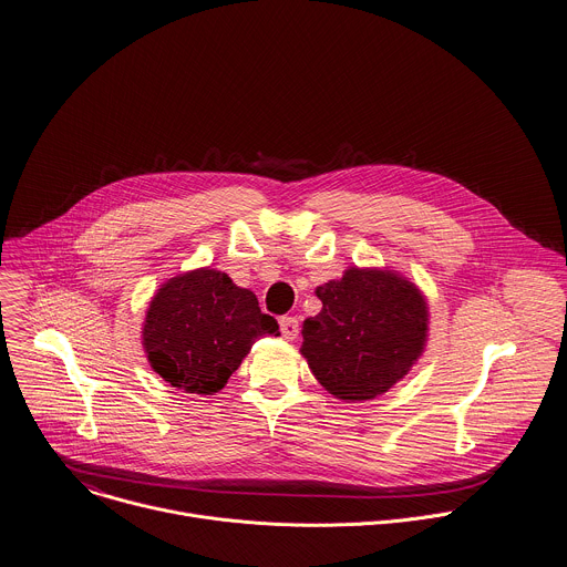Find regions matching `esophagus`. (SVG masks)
Masks as SVG:
<instances>
[{
  "label": "esophagus",
  "mask_w": 567,
  "mask_h": 567,
  "mask_svg": "<svg viewBox=\"0 0 567 567\" xmlns=\"http://www.w3.org/2000/svg\"><path fill=\"white\" fill-rule=\"evenodd\" d=\"M280 331H282V336H285L287 340L298 338V331H300L298 320H296L293 316H282V318H280Z\"/></svg>",
  "instance_id": "esophagus-1"
}]
</instances>
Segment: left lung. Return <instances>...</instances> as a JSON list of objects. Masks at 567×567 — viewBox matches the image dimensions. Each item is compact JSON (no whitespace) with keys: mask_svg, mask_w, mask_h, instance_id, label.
I'll use <instances>...</instances> for the list:
<instances>
[{"mask_svg":"<svg viewBox=\"0 0 567 567\" xmlns=\"http://www.w3.org/2000/svg\"><path fill=\"white\" fill-rule=\"evenodd\" d=\"M318 316L302 324V347L316 381L344 403L388 394L425 351L430 307L403 274L347 267L316 289Z\"/></svg>","mask_w":567,"mask_h":567,"instance_id":"obj_1","label":"left lung"}]
</instances>
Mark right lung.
<instances>
[{
	"instance_id": "obj_1",
	"label": "right lung",
	"mask_w": 567,
	"mask_h": 567,
	"mask_svg": "<svg viewBox=\"0 0 567 567\" xmlns=\"http://www.w3.org/2000/svg\"><path fill=\"white\" fill-rule=\"evenodd\" d=\"M262 336H280L254 291L200 267L168 278L148 302L142 347L155 373L186 394L220 392Z\"/></svg>"
}]
</instances>
